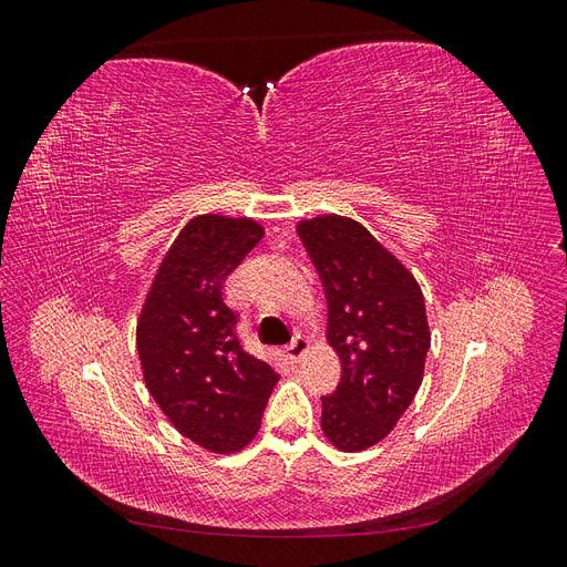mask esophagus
Listing matches in <instances>:
<instances>
[{
	"label": "esophagus",
	"mask_w": 567,
	"mask_h": 567,
	"mask_svg": "<svg viewBox=\"0 0 567 567\" xmlns=\"http://www.w3.org/2000/svg\"><path fill=\"white\" fill-rule=\"evenodd\" d=\"M307 348H310V340H307L305 336H296V338H293V342H290V346L286 348V359H288V364H298L300 359L305 357Z\"/></svg>",
	"instance_id": "34e87169"
}]
</instances>
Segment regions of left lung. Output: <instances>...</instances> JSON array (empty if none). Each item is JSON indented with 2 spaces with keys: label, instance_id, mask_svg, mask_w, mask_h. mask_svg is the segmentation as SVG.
<instances>
[{
  "label": "left lung",
  "instance_id": "8db88e82",
  "mask_svg": "<svg viewBox=\"0 0 567 567\" xmlns=\"http://www.w3.org/2000/svg\"><path fill=\"white\" fill-rule=\"evenodd\" d=\"M329 305L326 338L340 383L321 398V427L342 452L381 442L414 402L431 348L416 279L354 219L326 215L298 225Z\"/></svg>",
  "mask_w": 567,
  "mask_h": 567
}]
</instances>
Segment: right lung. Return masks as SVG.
I'll return each mask as SVG.
<instances>
[{
    "instance_id": "add662e5",
    "label": "right lung",
    "mask_w": 567,
    "mask_h": 567,
    "mask_svg": "<svg viewBox=\"0 0 567 567\" xmlns=\"http://www.w3.org/2000/svg\"><path fill=\"white\" fill-rule=\"evenodd\" d=\"M252 219L194 217L167 250L136 323L148 392L177 431L227 454L255 437L279 373L244 350L221 284L262 238Z\"/></svg>"
}]
</instances>
